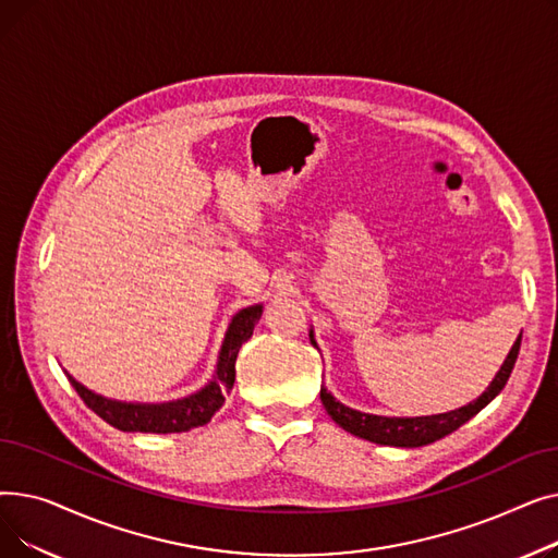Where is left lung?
Instances as JSON below:
<instances>
[{"label": "left lung", "instance_id": "obj_1", "mask_svg": "<svg viewBox=\"0 0 558 558\" xmlns=\"http://www.w3.org/2000/svg\"><path fill=\"white\" fill-rule=\"evenodd\" d=\"M520 341H522V335H518L505 364L500 366V371L495 373L493 383L486 387V391L477 400L468 402L459 409H452V412H446V414L414 416V418L366 414V412H357V409L345 407L343 402H339L326 387H320V402H324L326 412L330 414V418L339 427H343L345 432L355 434L360 438H366V441H371V444L393 446V448H421V446L434 444V441H438V438L452 434L457 427H461L463 423L471 421L475 414H480L482 409L505 389L507 379H509V375L515 366V360H518ZM310 343L314 348H318L316 339H314V330H310Z\"/></svg>", "mask_w": 558, "mask_h": 558}]
</instances>
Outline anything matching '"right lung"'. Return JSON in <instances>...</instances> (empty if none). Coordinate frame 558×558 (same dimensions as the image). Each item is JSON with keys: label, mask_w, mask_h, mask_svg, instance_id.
<instances>
[{"label": "right lung", "mask_w": 558, "mask_h": 558, "mask_svg": "<svg viewBox=\"0 0 558 558\" xmlns=\"http://www.w3.org/2000/svg\"><path fill=\"white\" fill-rule=\"evenodd\" d=\"M262 316V303L240 310L230 318L228 330L223 335L217 366L213 379L198 391L167 402H126L106 398L93 389L83 387L65 368V375L81 400L104 418L108 425L122 432H146V434H171L187 432L208 423L226 400V393L234 385V362H238L240 348L251 339L253 328Z\"/></svg>", "instance_id": "add662e5"}]
</instances>
